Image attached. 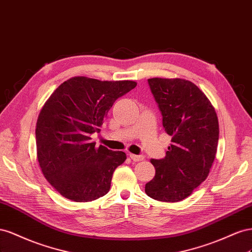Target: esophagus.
<instances>
[{"label": "esophagus", "mask_w": 252, "mask_h": 252, "mask_svg": "<svg viewBox=\"0 0 252 252\" xmlns=\"http://www.w3.org/2000/svg\"><path fill=\"white\" fill-rule=\"evenodd\" d=\"M130 155V158L133 160V161H141L143 159V156L141 155H135V154H128Z\"/></svg>", "instance_id": "esophagus-1"}]
</instances>
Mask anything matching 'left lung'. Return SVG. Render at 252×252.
<instances>
[{
  "mask_svg": "<svg viewBox=\"0 0 252 252\" xmlns=\"http://www.w3.org/2000/svg\"><path fill=\"white\" fill-rule=\"evenodd\" d=\"M162 115V126L172 136L162 159H151L155 176L146 184L147 195L176 203L191 195L209 175L217 154L219 120L210 100L185 79H148Z\"/></svg>",
  "mask_w": 252,
  "mask_h": 252,
  "instance_id": "1",
  "label": "left lung"
}]
</instances>
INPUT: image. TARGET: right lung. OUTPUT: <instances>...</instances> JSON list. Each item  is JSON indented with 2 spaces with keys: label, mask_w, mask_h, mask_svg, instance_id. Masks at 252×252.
I'll return each mask as SVG.
<instances>
[{
  "label": "right lung",
  "mask_w": 252,
  "mask_h": 252,
  "mask_svg": "<svg viewBox=\"0 0 252 252\" xmlns=\"http://www.w3.org/2000/svg\"><path fill=\"white\" fill-rule=\"evenodd\" d=\"M136 85L73 77L43 105L35 126L37 157L43 175L62 196L92 202L109 192L114 171L126 155L96 147L91 136L100 132L114 102Z\"/></svg>",
  "instance_id": "add662e5"
}]
</instances>
